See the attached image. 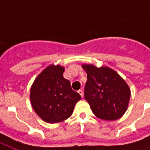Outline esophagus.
Returning a JSON list of instances; mask_svg holds the SVG:
<instances>
[{
	"label": "esophagus",
	"mask_w": 150,
	"mask_h": 150,
	"mask_svg": "<svg viewBox=\"0 0 150 150\" xmlns=\"http://www.w3.org/2000/svg\"><path fill=\"white\" fill-rule=\"evenodd\" d=\"M78 93L80 94V95H81V97H83V90H81V89H80V90H79V91H78Z\"/></svg>",
	"instance_id": "34e87169"
}]
</instances>
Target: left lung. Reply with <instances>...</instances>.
Listing matches in <instances>:
<instances>
[{
	"mask_svg": "<svg viewBox=\"0 0 150 150\" xmlns=\"http://www.w3.org/2000/svg\"><path fill=\"white\" fill-rule=\"evenodd\" d=\"M88 80L84 98L96 117L115 120L125 114L131 97V90L125 80L109 67L83 64Z\"/></svg>",
	"mask_w": 150,
	"mask_h": 150,
	"instance_id": "obj_1",
	"label": "left lung"
}]
</instances>
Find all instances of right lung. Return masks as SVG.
<instances>
[{
  "label": "right lung",
  "instance_id": "right-lung-1",
  "mask_svg": "<svg viewBox=\"0 0 150 150\" xmlns=\"http://www.w3.org/2000/svg\"><path fill=\"white\" fill-rule=\"evenodd\" d=\"M64 69L59 65H50L37 76L31 86V105L36 113L50 124L69 118L81 98L76 91L72 90L70 82L63 77Z\"/></svg>",
  "mask_w": 150,
  "mask_h": 150
}]
</instances>
